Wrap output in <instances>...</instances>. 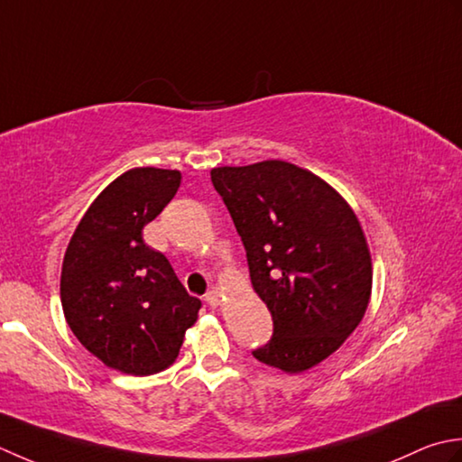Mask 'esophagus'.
I'll list each match as a JSON object with an SVG mask.
<instances>
[{
    "mask_svg": "<svg viewBox=\"0 0 462 462\" xmlns=\"http://www.w3.org/2000/svg\"><path fill=\"white\" fill-rule=\"evenodd\" d=\"M205 303L209 307H217L221 303V293L217 289H211L205 293Z\"/></svg>",
    "mask_w": 462,
    "mask_h": 462,
    "instance_id": "34e87169",
    "label": "esophagus"
}]
</instances>
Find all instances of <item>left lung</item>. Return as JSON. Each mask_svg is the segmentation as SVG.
<instances>
[{
	"label": "left lung",
	"instance_id": "8db88e82",
	"mask_svg": "<svg viewBox=\"0 0 462 462\" xmlns=\"http://www.w3.org/2000/svg\"><path fill=\"white\" fill-rule=\"evenodd\" d=\"M247 253L253 289L273 317L253 356L285 373L321 363L369 305L371 253L359 219L333 187L287 162L211 171Z\"/></svg>",
	"mask_w": 462,
	"mask_h": 462
}]
</instances>
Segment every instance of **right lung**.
<instances>
[{"label":"right lung","mask_w":462,"mask_h":462,"mask_svg":"<svg viewBox=\"0 0 462 462\" xmlns=\"http://www.w3.org/2000/svg\"><path fill=\"white\" fill-rule=\"evenodd\" d=\"M181 183L171 169L117 177L83 215L61 267V305L73 335L99 361L145 376L173 365L201 309L163 253L147 247L152 223Z\"/></svg>","instance_id":"add662e5"}]
</instances>
